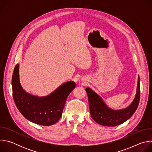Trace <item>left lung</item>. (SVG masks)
<instances>
[{
	"mask_svg": "<svg viewBox=\"0 0 152 152\" xmlns=\"http://www.w3.org/2000/svg\"><path fill=\"white\" fill-rule=\"evenodd\" d=\"M89 102L90 114L98 124L104 126H115L121 124L131 118L137 110L140 99V76L135 96L128 106L120 110H113L108 107L102 97L90 88H86Z\"/></svg>",
	"mask_w": 152,
	"mask_h": 152,
	"instance_id": "left-lung-1",
	"label": "left lung"
}]
</instances>
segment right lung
Here are the masks:
<instances>
[{
	"label": "right lung",
	"mask_w": 152,
	"mask_h": 152,
	"mask_svg": "<svg viewBox=\"0 0 152 152\" xmlns=\"http://www.w3.org/2000/svg\"><path fill=\"white\" fill-rule=\"evenodd\" d=\"M12 96L19 111L29 121L42 126L55 124L61 117L68 96L75 88L76 83L64 82L50 94L38 96L26 92L20 83L19 64L12 77Z\"/></svg>",
	"instance_id": "obj_1"
}]
</instances>
